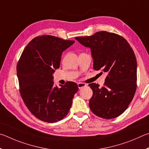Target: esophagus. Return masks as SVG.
<instances>
[{"instance_id":"obj_1","label":"esophagus","mask_w":149,"mask_h":149,"mask_svg":"<svg viewBox=\"0 0 149 149\" xmlns=\"http://www.w3.org/2000/svg\"><path fill=\"white\" fill-rule=\"evenodd\" d=\"M78 86H79V89H80V88H84V87H86V84L85 83L79 82V83H78Z\"/></svg>"}]
</instances>
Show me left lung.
Instances as JSON below:
<instances>
[{"label": "left lung", "instance_id": "1", "mask_svg": "<svg viewBox=\"0 0 149 149\" xmlns=\"http://www.w3.org/2000/svg\"><path fill=\"white\" fill-rule=\"evenodd\" d=\"M75 39L90 48L93 69L107 74L103 87L95 83L89 84L93 91L90 110L102 118H116L126 111L136 92L137 61L134 50L124 37L107 31Z\"/></svg>", "mask_w": 149, "mask_h": 149}]
</instances>
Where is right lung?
I'll return each instance as SVG.
<instances>
[{"instance_id": "right-lung-1", "label": "right lung", "mask_w": 149, "mask_h": 149, "mask_svg": "<svg viewBox=\"0 0 149 149\" xmlns=\"http://www.w3.org/2000/svg\"><path fill=\"white\" fill-rule=\"evenodd\" d=\"M74 43L52 35L38 36L23 49L17 64L19 93L29 111L42 121L54 123L67 116L79 87L67 82L58 88L52 76L63 52Z\"/></svg>"}]
</instances>
